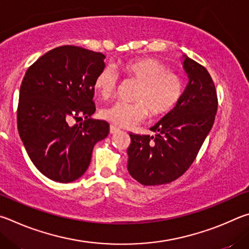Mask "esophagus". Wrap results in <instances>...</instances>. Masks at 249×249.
Wrapping results in <instances>:
<instances>
[{
  "label": "esophagus",
  "mask_w": 249,
  "mask_h": 249,
  "mask_svg": "<svg viewBox=\"0 0 249 249\" xmlns=\"http://www.w3.org/2000/svg\"><path fill=\"white\" fill-rule=\"evenodd\" d=\"M120 130L118 129L117 127H115V125H110V128H109V132H110L111 134H113V133H117V132H119Z\"/></svg>",
  "instance_id": "1"
}]
</instances>
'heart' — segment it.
Here are the masks:
<instances>
[{
  "mask_svg": "<svg viewBox=\"0 0 249 249\" xmlns=\"http://www.w3.org/2000/svg\"><path fill=\"white\" fill-rule=\"evenodd\" d=\"M122 72L139 83L134 102H117L100 111L103 119L118 127H132L144 119L147 111L151 117L165 115L176 106L184 91L180 76L153 59L130 61L122 65ZM117 86L118 74L110 67L100 70L94 81L95 89L103 98L111 97Z\"/></svg>",
  "mask_w": 249,
  "mask_h": 249,
  "instance_id": "b5f03b06",
  "label": "heart"
}]
</instances>
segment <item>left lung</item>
Masks as SVG:
<instances>
[{
  "label": "left lung",
  "instance_id": "1",
  "mask_svg": "<svg viewBox=\"0 0 249 249\" xmlns=\"http://www.w3.org/2000/svg\"><path fill=\"white\" fill-rule=\"evenodd\" d=\"M181 61L188 83L179 102L150 129L155 136L130 133L128 171L144 186L168 184L180 177L193 164L215 119L217 97L210 74L185 54Z\"/></svg>",
  "mask_w": 249,
  "mask_h": 249
}]
</instances>
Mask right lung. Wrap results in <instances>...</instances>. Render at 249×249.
Here are the masks:
<instances>
[{"instance_id":"add662e5","label":"right lung","mask_w":249,"mask_h":249,"mask_svg":"<svg viewBox=\"0 0 249 249\" xmlns=\"http://www.w3.org/2000/svg\"><path fill=\"white\" fill-rule=\"evenodd\" d=\"M106 56L81 47L54 48L26 71L17 128L35 166L51 180L72 182L86 172L96 143L109 133L95 112L94 81ZM85 119L80 126L68 121Z\"/></svg>"}]
</instances>
